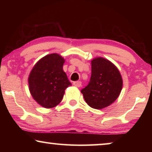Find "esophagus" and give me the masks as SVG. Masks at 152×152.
Returning a JSON list of instances; mask_svg holds the SVG:
<instances>
[{
  "instance_id": "1",
  "label": "esophagus",
  "mask_w": 152,
  "mask_h": 152,
  "mask_svg": "<svg viewBox=\"0 0 152 152\" xmlns=\"http://www.w3.org/2000/svg\"><path fill=\"white\" fill-rule=\"evenodd\" d=\"M73 85L77 87H80L82 86V82H81L80 81H76V82H73Z\"/></svg>"
}]
</instances>
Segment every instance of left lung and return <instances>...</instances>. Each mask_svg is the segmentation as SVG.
Instances as JSON below:
<instances>
[{
  "label": "left lung",
  "instance_id": "8db88e82",
  "mask_svg": "<svg viewBox=\"0 0 152 152\" xmlns=\"http://www.w3.org/2000/svg\"><path fill=\"white\" fill-rule=\"evenodd\" d=\"M122 85L123 81L118 68L109 60L96 57L91 61L90 82L81 93L88 106L102 109L116 100Z\"/></svg>",
  "mask_w": 152,
  "mask_h": 152
}]
</instances>
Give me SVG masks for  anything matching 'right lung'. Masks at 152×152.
<instances>
[{
	"label": "right lung",
	"mask_w": 152,
	"mask_h": 152,
	"mask_svg": "<svg viewBox=\"0 0 152 152\" xmlns=\"http://www.w3.org/2000/svg\"><path fill=\"white\" fill-rule=\"evenodd\" d=\"M64 62L59 54H50L39 59L31 70L29 90L41 107L50 109L59 104L66 88L72 85L63 70Z\"/></svg>",
	"instance_id": "obj_1"
}]
</instances>
